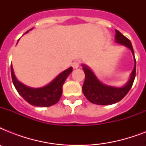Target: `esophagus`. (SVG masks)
I'll return each mask as SVG.
<instances>
[{
    "instance_id": "obj_1",
    "label": "esophagus",
    "mask_w": 146,
    "mask_h": 146,
    "mask_svg": "<svg viewBox=\"0 0 146 146\" xmlns=\"http://www.w3.org/2000/svg\"><path fill=\"white\" fill-rule=\"evenodd\" d=\"M80 65V61L79 60H75V61L73 62V64H72V66H73L74 69H76L78 68Z\"/></svg>"
}]
</instances>
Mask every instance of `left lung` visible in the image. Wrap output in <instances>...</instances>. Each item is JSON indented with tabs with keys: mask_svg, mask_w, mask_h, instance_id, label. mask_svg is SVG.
Instances as JSON below:
<instances>
[{
	"mask_svg": "<svg viewBox=\"0 0 146 146\" xmlns=\"http://www.w3.org/2000/svg\"><path fill=\"white\" fill-rule=\"evenodd\" d=\"M115 38L117 43L129 48L134 55L131 42L118 30H116ZM136 63L135 59V66L132 71L130 79L127 84L121 88H115L104 85L98 80L93 72L88 66L82 65V70L85 73V81L82 86V92L84 96L89 102L98 105H109L120 102L127 96L133 84L136 76Z\"/></svg>",
	"mask_w": 146,
	"mask_h": 146,
	"instance_id": "1",
	"label": "left lung"
}]
</instances>
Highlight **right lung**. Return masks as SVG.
<instances>
[{"label": "right lung", "instance_id": "add662e5", "mask_svg": "<svg viewBox=\"0 0 146 146\" xmlns=\"http://www.w3.org/2000/svg\"><path fill=\"white\" fill-rule=\"evenodd\" d=\"M26 33H28V31ZM72 70L73 68L70 67L59 74L48 85L39 89L29 88L19 82L15 76L12 66H11V76H12L13 83L18 93L28 103L33 106L49 107L58 102L61 97L62 92H63L62 90L63 85Z\"/></svg>", "mask_w": 146, "mask_h": 146}]
</instances>
